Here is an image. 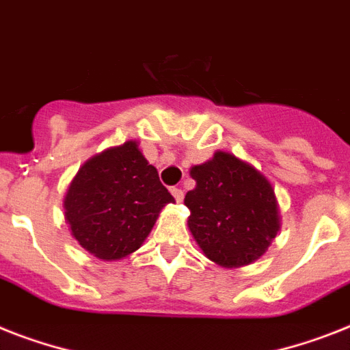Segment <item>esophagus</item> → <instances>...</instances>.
Returning a JSON list of instances; mask_svg holds the SVG:
<instances>
[{"instance_id":"1","label":"esophagus","mask_w":350,"mask_h":350,"mask_svg":"<svg viewBox=\"0 0 350 350\" xmlns=\"http://www.w3.org/2000/svg\"><path fill=\"white\" fill-rule=\"evenodd\" d=\"M172 195H173V198H175V200H177V202L184 200V191H182L180 187H172Z\"/></svg>"}]
</instances>
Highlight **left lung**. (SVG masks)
<instances>
[{"mask_svg":"<svg viewBox=\"0 0 350 350\" xmlns=\"http://www.w3.org/2000/svg\"><path fill=\"white\" fill-rule=\"evenodd\" d=\"M195 189L186 193L187 227L207 259L224 268L258 261L281 229L272 184L259 170L229 152L189 170Z\"/></svg>","mask_w":350,"mask_h":350,"instance_id":"1","label":"left lung"}]
</instances>
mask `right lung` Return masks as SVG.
<instances>
[{"label": "right lung", "instance_id": "obj_1", "mask_svg": "<svg viewBox=\"0 0 350 350\" xmlns=\"http://www.w3.org/2000/svg\"><path fill=\"white\" fill-rule=\"evenodd\" d=\"M173 202L132 139L80 166L66 191L64 218L83 250L102 261H118L143 245L163 207Z\"/></svg>", "mask_w": 350, "mask_h": 350}]
</instances>
